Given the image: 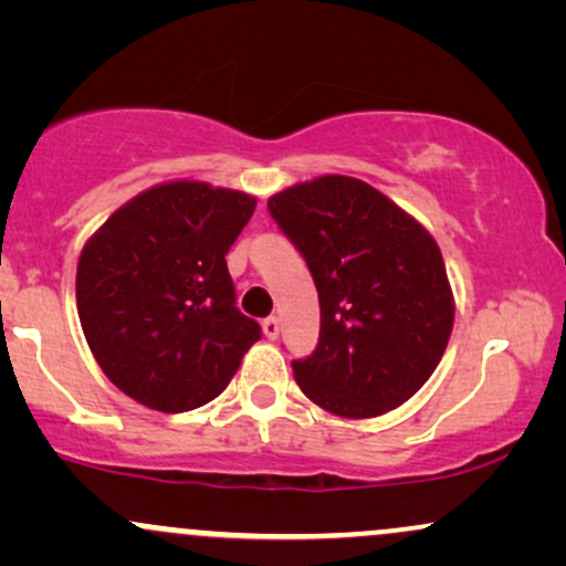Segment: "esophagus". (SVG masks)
Wrapping results in <instances>:
<instances>
[{
    "label": "esophagus",
    "mask_w": 566,
    "mask_h": 566,
    "mask_svg": "<svg viewBox=\"0 0 566 566\" xmlns=\"http://www.w3.org/2000/svg\"><path fill=\"white\" fill-rule=\"evenodd\" d=\"M263 335L269 337V340H276V337H279V319H276V316H269V319H263Z\"/></svg>",
    "instance_id": "34e87169"
}]
</instances>
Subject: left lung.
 <instances>
[{
	"label": "left lung",
	"instance_id": "1",
	"mask_svg": "<svg viewBox=\"0 0 566 566\" xmlns=\"http://www.w3.org/2000/svg\"><path fill=\"white\" fill-rule=\"evenodd\" d=\"M269 212L319 292L316 350L297 386L340 418H378L423 388L452 335L454 297L439 244L386 193L348 175L284 188Z\"/></svg>",
	"mask_w": 566,
	"mask_h": 566
}]
</instances>
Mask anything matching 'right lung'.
<instances>
[{"label":"right lung","mask_w":566,"mask_h":566,"mask_svg":"<svg viewBox=\"0 0 566 566\" xmlns=\"http://www.w3.org/2000/svg\"><path fill=\"white\" fill-rule=\"evenodd\" d=\"M255 197L170 180L122 205L84 244L76 311L106 378L157 412L229 386L261 324L237 308L226 265Z\"/></svg>","instance_id":"1"}]
</instances>
